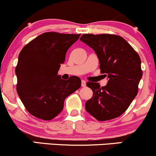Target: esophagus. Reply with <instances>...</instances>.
I'll use <instances>...</instances> for the list:
<instances>
[{"mask_svg":"<svg viewBox=\"0 0 156 156\" xmlns=\"http://www.w3.org/2000/svg\"><path fill=\"white\" fill-rule=\"evenodd\" d=\"M81 86L83 87H86V81H85V80H81Z\"/></svg>","mask_w":156,"mask_h":156,"instance_id":"1","label":"esophagus"}]
</instances>
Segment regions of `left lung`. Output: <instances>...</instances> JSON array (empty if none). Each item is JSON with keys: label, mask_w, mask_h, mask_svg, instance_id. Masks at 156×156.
Segmentation results:
<instances>
[{"label": "left lung", "mask_w": 156, "mask_h": 156, "mask_svg": "<svg viewBox=\"0 0 156 156\" xmlns=\"http://www.w3.org/2000/svg\"><path fill=\"white\" fill-rule=\"evenodd\" d=\"M80 40L94 50L101 73L108 78L106 86L102 87L98 83L87 82L93 96L86 103V111L98 121L119 117L138 93L142 77L140 57L120 36L85 34Z\"/></svg>", "instance_id": "1"}]
</instances>
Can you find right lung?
Listing matches in <instances>:
<instances>
[{
    "instance_id": "right-lung-1",
    "label": "right lung",
    "mask_w": 156,
    "mask_h": 156,
    "mask_svg": "<svg viewBox=\"0 0 156 156\" xmlns=\"http://www.w3.org/2000/svg\"><path fill=\"white\" fill-rule=\"evenodd\" d=\"M80 34L46 32L24 46L15 68L17 92L34 117L51 120L63 110L65 98L80 87L78 77L62 80L58 71L67 50Z\"/></svg>"
}]
</instances>
